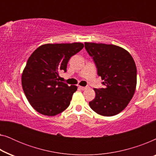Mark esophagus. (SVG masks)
I'll use <instances>...</instances> for the list:
<instances>
[{"instance_id":"esophagus-1","label":"esophagus","mask_w":156,"mask_h":156,"mask_svg":"<svg viewBox=\"0 0 156 156\" xmlns=\"http://www.w3.org/2000/svg\"><path fill=\"white\" fill-rule=\"evenodd\" d=\"M79 87H80V89H82V90H85V89H88V87H82V86H80Z\"/></svg>"}]
</instances>
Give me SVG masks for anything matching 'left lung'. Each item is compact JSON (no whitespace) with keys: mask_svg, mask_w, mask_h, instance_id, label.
I'll return each mask as SVG.
<instances>
[{"mask_svg":"<svg viewBox=\"0 0 156 156\" xmlns=\"http://www.w3.org/2000/svg\"><path fill=\"white\" fill-rule=\"evenodd\" d=\"M85 48L94 61L98 75L105 88L94 89L95 98L89 103L94 112L112 116L124 109L133 98L137 84L136 66L131 54L121 47L85 42Z\"/></svg>","mask_w":156,"mask_h":156,"instance_id":"left-lung-1","label":"left lung"}]
</instances>
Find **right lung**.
<instances>
[{"label": "right lung", "mask_w": 156, "mask_h": 156, "mask_svg": "<svg viewBox=\"0 0 156 156\" xmlns=\"http://www.w3.org/2000/svg\"><path fill=\"white\" fill-rule=\"evenodd\" d=\"M83 48L81 42L44 44L30 56L21 82L27 101L40 114L53 116L69 106L77 87L59 82V74L67 71L70 57Z\"/></svg>", "instance_id": "right-lung-1"}]
</instances>
